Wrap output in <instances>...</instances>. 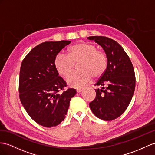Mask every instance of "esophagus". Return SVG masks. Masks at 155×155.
<instances>
[{
	"label": "esophagus",
	"mask_w": 155,
	"mask_h": 155,
	"mask_svg": "<svg viewBox=\"0 0 155 155\" xmlns=\"http://www.w3.org/2000/svg\"><path fill=\"white\" fill-rule=\"evenodd\" d=\"M82 90H83V89H77V93H81Z\"/></svg>",
	"instance_id": "obj_1"
}]
</instances>
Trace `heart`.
Segmentation results:
<instances>
[{"label":"heart","instance_id":"obj_1","mask_svg":"<svg viewBox=\"0 0 155 155\" xmlns=\"http://www.w3.org/2000/svg\"><path fill=\"white\" fill-rule=\"evenodd\" d=\"M79 61L78 69L81 71L70 74L66 79L67 84L73 88H81L88 84L92 77H100L107 65V57L94 44L81 42L70 47L68 55L58 53L54 65L59 75L65 77L73 69L74 63Z\"/></svg>","mask_w":155,"mask_h":155}]
</instances>
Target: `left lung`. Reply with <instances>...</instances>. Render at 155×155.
Listing matches in <instances>:
<instances>
[{
    "mask_svg": "<svg viewBox=\"0 0 155 155\" xmlns=\"http://www.w3.org/2000/svg\"><path fill=\"white\" fill-rule=\"evenodd\" d=\"M104 48L107 65L96 86V96L90 107L97 118L105 121L120 117L132 100L136 86V77L130 58L123 48L114 40L104 36L88 37Z\"/></svg>",
    "mask_w": 155,
    "mask_h": 155,
    "instance_id": "1",
    "label": "left lung"
}]
</instances>
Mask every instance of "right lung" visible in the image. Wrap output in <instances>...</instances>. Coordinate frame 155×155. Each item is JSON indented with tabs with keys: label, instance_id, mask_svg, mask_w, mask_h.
<instances>
[{
	"label": "right lung",
	"instance_id": "obj_1",
	"mask_svg": "<svg viewBox=\"0 0 155 155\" xmlns=\"http://www.w3.org/2000/svg\"><path fill=\"white\" fill-rule=\"evenodd\" d=\"M70 41L45 42L31 50L21 63L19 99L30 117L37 124L51 128L64 120L73 88L64 90L66 82L55 67L56 55ZM62 90V91L61 90Z\"/></svg>",
	"mask_w": 155,
	"mask_h": 155
}]
</instances>
